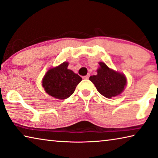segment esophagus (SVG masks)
I'll return each mask as SVG.
<instances>
[{
	"label": "esophagus",
	"instance_id": "34e87169",
	"mask_svg": "<svg viewBox=\"0 0 158 158\" xmlns=\"http://www.w3.org/2000/svg\"><path fill=\"white\" fill-rule=\"evenodd\" d=\"M89 77H90V74H88L87 75H86V76L84 77V79H89Z\"/></svg>",
	"mask_w": 158,
	"mask_h": 158
}]
</instances>
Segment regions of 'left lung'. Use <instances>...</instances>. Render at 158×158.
I'll return each instance as SVG.
<instances>
[{"instance_id":"8db88e82","label":"left lung","mask_w":158,"mask_h":158,"mask_svg":"<svg viewBox=\"0 0 158 158\" xmlns=\"http://www.w3.org/2000/svg\"><path fill=\"white\" fill-rule=\"evenodd\" d=\"M98 74L89 78L94 84L98 91L107 98L119 95L127 84L124 75L110 69L103 62H100Z\"/></svg>"}]
</instances>
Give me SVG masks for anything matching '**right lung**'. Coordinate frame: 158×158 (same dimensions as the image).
Instances as JSON below:
<instances>
[{"instance_id": "add662e5", "label": "right lung", "mask_w": 158, "mask_h": 158, "mask_svg": "<svg viewBox=\"0 0 158 158\" xmlns=\"http://www.w3.org/2000/svg\"><path fill=\"white\" fill-rule=\"evenodd\" d=\"M68 62L49 69L45 75L42 85L50 96L57 99H66L74 92L81 77L67 69Z\"/></svg>"}]
</instances>
